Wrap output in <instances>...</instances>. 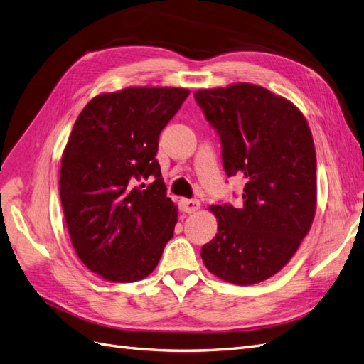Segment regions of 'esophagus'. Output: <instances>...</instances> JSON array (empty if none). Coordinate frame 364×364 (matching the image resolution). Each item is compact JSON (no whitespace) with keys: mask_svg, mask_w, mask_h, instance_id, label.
Wrapping results in <instances>:
<instances>
[{"mask_svg":"<svg viewBox=\"0 0 364 364\" xmlns=\"http://www.w3.org/2000/svg\"><path fill=\"white\" fill-rule=\"evenodd\" d=\"M200 208V202L197 199H182L181 200V211L186 214H193Z\"/></svg>","mask_w":364,"mask_h":364,"instance_id":"34e87169","label":"esophagus"}]
</instances>
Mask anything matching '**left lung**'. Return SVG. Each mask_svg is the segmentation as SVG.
<instances>
[{
	"mask_svg": "<svg viewBox=\"0 0 364 364\" xmlns=\"http://www.w3.org/2000/svg\"><path fill=\"white\" fill-rule=\"evenodd\" d=\"M222 142L223 168L245 181L241 206L213 205L218 232L202 247L206 269L237 285L287 264L316 214V149L304 114L252 83L194 92Z\"/></svg>",
	"mask_w": 364,
	"mask_h": 364,
	"instance_id": "1",
	"label": "left lung"
}]
</instances>
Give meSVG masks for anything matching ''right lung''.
Returning <instances> with one entry per match:
<instances>
[{"label":"right lung","instance_id":"add662e5","mask_svg":"<svg viewBox=\"0 0 364 364\" xmlns=\"http://www.w3.org/2000/svg\"><path fill=\"white\" fill-rule=\"evenodd\" d=\"M190 91L130 86L94 97L77 117L60 164V202L77 257L111 282L155 270L178 223L156 153ZM152 179L146 187L142 178Z\"/></svg>","mask_w":364,"mask_h":364}]
</instances>
